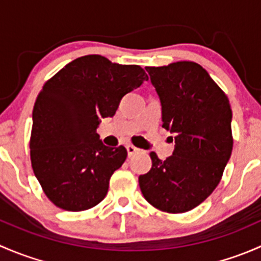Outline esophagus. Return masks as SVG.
Returning a JSON list of instances; mask_svg holds the SVG:
<instances>
[{"label":"esophagus","instance_id":"obj_1","mask_svg":"<svg viewBox=\"0 0 261 261\" xmlns=\"http://www.w3.org/2000/svg\"><path fill=\"white\" fill-rule=\"evenodd\" d=\"M126 150H127V155L128 156H131V155H134L135 152L139 151L138 147H135L134 145H126Z\"/></svg>","mask_w":261,"mask_h":261}]
</instances>
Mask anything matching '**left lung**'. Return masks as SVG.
<instances>
[{"label":"left lung","mask_w":261,"mask_h":261,"mask_svg":"<svg viewBox=\"0 0 261 261\" xmlns=\"http://www.w3.org/2000/svg\"><path fill=\"white\" fill-rule=\"evenodd\" d=\"M145 69L159 96L163 127L174 134L175 145L165 160L150 152L152 167L139 177V186L160 211H191L215 191L231 156L230 102L197 63Z\"/></svg>","instance_id":"8db88e82"}]
</instances>
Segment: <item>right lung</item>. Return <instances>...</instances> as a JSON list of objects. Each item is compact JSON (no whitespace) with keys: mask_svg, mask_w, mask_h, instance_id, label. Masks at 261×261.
I'll list each match as a JSON object with an SVG mask.
<instances>
[{"mask_svg":"<svg viewBox=\"0 0 261 261\" xmlns=\"http://www.w3.org/2000/svg\"><path fill=\"white\" fill-rule=\"evenodd\" d=\"M144 81L147 75L139 65L86 55L44 84L33 111L30 156L36 179L55 206L84 211L106 197L127 151L103 145L96 130Z\"/></svg>","mask_w":261,"mask_h":261,"instance_id":"right-lung-1","label":"right lung"}]
</instances>
